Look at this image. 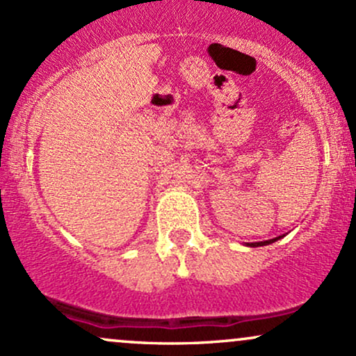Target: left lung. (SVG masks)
<instances>
[{"label": "left lung", "instance_id": "1", "mask_svg": "<svg viewBox=\"0 0 356 356\" xmlns=\"http://www.w3.org/2000/svg\"><path fill=\"white\" fill-rule=\"evenodd\" d=\"M277 239V238H276ZM276 239H269V241H261V243H252V244H249V246H266V244H271V243H275Z\"/></svg>", "mask_w": 356, "mask_h": 356}]
</instances>
